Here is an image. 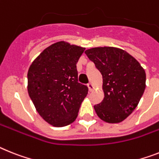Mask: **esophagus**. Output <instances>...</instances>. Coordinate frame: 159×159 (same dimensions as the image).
<instances>
[{
  "label": "esophagus",
  "instance_id": "1",
  "mask_svg": "<svg viewBox=\"0 0 159 159\" xmlns=\"http://www.w3.org/2000/svg\"><path fill=\"white\" fill-rule=\"evenodd\" d=\"M87 86H88V88H89V90H90V91H92V90H94V86H93V84H92L91 82L88 83Z\"/></svg>",
  "mask_w": 159,
  "mask_h": 159
}]
</instances>
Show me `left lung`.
<instances>
[{
    "label": "left lung",
    "instance_id": "obj_1",
    "mask_svg": "<svg viewBox=\"0 0 159 159\" xmlns=\"http://www.w3.org/2000/svg\"><path fill=\"white\" fill-rule=\"evenodd\" d=\"M85 53L102 76L104 98L94 106L95 112L105 122H121L137 107L145 91V70L122 49L94 48Z\"/></svg>",
    "mask_w": 159,
    "mask_h": 159
}]
</instances>
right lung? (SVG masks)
Instances as JSON below:
<instances>
[{
  "label": "right lung",
  "mask_w": 159,
  "mask_h": 159,
  "mask_svg": "<svg viewBox=\"0 0 159 159\" xmlns=\"http://www.w3.org/2000/svg\"><path fill=\"white\" fill-rule=\"evenodd\" d=\"M82 47L57 42L43 51L27 73L28 94L39 114L55 127L75 120L88 87L78 82L77 63Z\"/></svg>",
  "instance_id": "right-lung-1"
}]
</instances>
